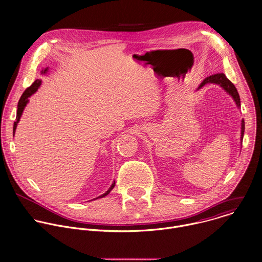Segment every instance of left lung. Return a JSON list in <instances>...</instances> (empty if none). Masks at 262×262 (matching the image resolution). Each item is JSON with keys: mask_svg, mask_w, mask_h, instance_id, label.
Returning <instances> with one entry per match:
<instances>
[{"mask_svg": "<svg viewBox=\"0 0 262 262\" xmlns=\"http://www.w3.org/2000/svg\"><path fill=\"white\" fill-rule=\"evenodd\" d=\"M217 83L221 86H223V89H225L235 100L236 104L238 105V107L241 106V102H240V96L239 93L236 89V86L233 84V82L227 78V76L224 73H217L211 76L206 77L202 83L199 85L198 89H201L203 85H205L206 83ZM244 130H245V121L244 119H242V129H241V142H243V137H244Z\"/></svg>", "mask_w": 262, "mask_h": 262, "instance_id": "left-lung-1", "label": "left lung"}]
</instances>
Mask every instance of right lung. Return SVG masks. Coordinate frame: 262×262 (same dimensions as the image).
<instances>
[{
  "label": "right lung",
  "instance_id": "add662e5",
  "mask_svg": "<svg viewBox=\"0 0 262 262\" xmlns=\"http://www.w3.org/2000/svg\"><path fill=\"white\" fill-rule=\"evenodd\" d=\"M47 71V69H45V70H42V73H45ZM39 84H40V80L39 79H36V80H34V82L29 86V88H27L25 91H24V93L22 94V96H21V98H20V100H19V102H18V106H17V114H16V121L14 122V125H13V134H15V129H16V126H17V123H18V121H19V119H20V117H21V114H22V112H23V109H24V107L26 106V104H27V102H28V100H27V98L28 97H30L32 94H34L35 92H36V90L38 89V86H39ZM114 186H115V182L111 185V187L109 188V190L105 193V194H103V195H101L100 197H98V198H103V197H105V196H107L110 192H111V190L114 188ZM97 199V198H96Z\"/></svg>",
  "mask_w": 262,
  "mask_h": 262
}]
</instances>
